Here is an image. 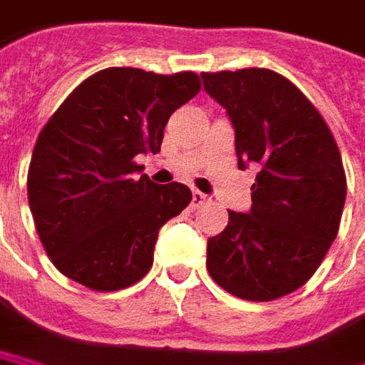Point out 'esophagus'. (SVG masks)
<instances>
[{
    "label": "esophagus",
    "instance_id": "esophagus-1",
    "mask_svg": "<svg viewBox=\"0 0 365 365\" xmlns=\"http://www.w3.org/2000/svg\"><path fill=\"white\" fill-rule=\"evenodd\" d=\"M205 202H209V197L205 195V192H200V190H192V207L197 209V207H200V205H205Z\"/></svg>",
    "mask_w": 365,
    "mask_h": 365
}]
</instances>
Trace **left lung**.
<instances>
[{"instance_id":"1","label":"left lung","mask_w":365,"mask_h":365,"mask_svg":"<svg viewBox=\"0 0 365 365\" xmlns=\"http://www.w3.org/2000/svg\"><path fill=\"white\" fill-rule=\"evenodd\" d=\"M235 128L239 168L261 166L251 211L207 243L217 285L249 302H273L305 285L336 239L346 173L336 138L302 90L273 70L202 72Z\"/></svg>"}]
</instances>
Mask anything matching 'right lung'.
Listing matches in <instances>:
<instances>
[{
  "mask_svg": "<svg viewBox=\"0 0 365 365\" xmlns=\"http://www.w3.org/2000/svg\"><path fill=\"white\" fill-rule=\"evenodd\" d=\"M200 90L195 72L106 68L53 112L31 154L28 200L56 269L92 291L130 287L150 271L158 231L187 207V185H154L136 165L160 150L170 114Z\"/></svg>",
  "mask_w": 365,
  "mask_h": 365,
  "instance_id": "add662e5",
  "label": "right lung"
}]
</instances>
